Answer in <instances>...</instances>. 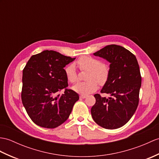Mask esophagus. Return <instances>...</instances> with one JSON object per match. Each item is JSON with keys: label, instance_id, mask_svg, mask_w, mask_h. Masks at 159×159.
<instances>
[{"label": "esophagus", "instance_id": "esophagus-1", "mask_svg": "<svg viewBox=\"0 0 159 159\" xmlns=\"http://www.w3.org/2000/svg\"><path fill=\"white\" fill-rule=\"evenodd\" d=\"M87 98V95H80V99H84V98Z\"/></svg>", "mask_w": 159, "mask_h": 159}]
</instances>
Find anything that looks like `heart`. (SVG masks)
Masks as SVG:
<instances>
[{
    "label": "heart",
    "mask_w": 159,
    "mask_h": 159,
    "mask_svg": "<svg viewBox=\"0 0 159 159\" xmlns=\"http://www.w3.org/2000/svg\"><path fill=\"white\" fill-rule=\"evenodd\" d=\"M76 65L80 70H88L86 82H79L72 87L75 92L82 95L93 93L98 89L99 84H104L108 79L109 68L107 66L102 64L98 59L90 56H83L76 62ZM66 77L70 83H75L77 80V73L74 65H70L65 69Z\"/></svg>",
    "instance_id": "1"
}]
</instances>
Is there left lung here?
Returning a JSON list of instances; mask_svg holds the SVG:
<instances>
[{
	"mask_svg": "<svg viewBox=\"0 0 159 159\" xmlns=\"http://www.w3.org/2000/svg\"><path fill=\"white\" fill-rule=\"evenodd\" d=\"M93 55L110 63L108 79L100 92L111 97L95 94L96 101L91 109V116L103 128L118 129L131 119L138 106L142 77L137 59L129 51L116 45L106 46Z\"/></svg>",
	"mask_w": 159,
	"mask_h": 159,
	"instance_id": "8db88e82",
	"label": "left lung"
}]
</instances>
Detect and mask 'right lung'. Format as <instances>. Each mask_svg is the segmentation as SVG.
<instances>
[{
    "label": "right lung",
    "instance_id": "add662e5",
    "mask_svg": "<svg viewBox=\"0 0 159 159\" xmlns=\"http://www.w3.org/2000/svg\"><path fill=\"white\" fill-rule=\"evenodd\" d=\"M76 59L55 51L32 55L23 70L21 100L30 118L40 127L53 129L68 119L79 94L68 86L64 68ZM63 88L65 93L56 95Z\"/></svg>",
    "mask_w": 159,
    "mask_h": 159
}]
</instances>
